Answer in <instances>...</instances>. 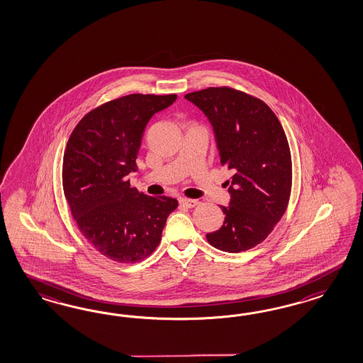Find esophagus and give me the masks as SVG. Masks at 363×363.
<instances>
[{
  "label": "esophagus",
  "mask_w": 363,
  "mask_h": 363,
  "mask_svg": "<svg viewBox=\"0 0 363 363\" xmlns=\"http://www.w3.org/2000/svg\"><path fill=\"white\" fill-rule=\"evenodd\" d=\"M178 202H179V205H181V206H185V208H189V209L196 208L198 203H199L197 199H189V198H179V199H178Z\"/></svg>",
  "instance_id": "esophagus-1"
}]
</instances>
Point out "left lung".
<instances>
[{
  "instance_id": "obj_1",
  "label": "left lung",
  "mask_w": 363,
  "mask_h": 363,
  "mask_svg": "<svg viewBox=\"0 0 363 363\" xmlns=\"http://www.w3.org/2000/svg\"><path fill=\"white\" fill-rule=\"evenodd\" d=\"M208 117L220 164L233 177L229 206L211 246L228 253L249 250L282 218L291 191V155L284 128L264 101L235 89L208 88L185 96Z\"/></svg>"
}]
</instances>
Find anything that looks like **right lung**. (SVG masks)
<instances>
[{
  "mask_svg": "<svg viewBox=\"0 0 363 363\" xmlns=\"http://www.w3.org/2000/svg\"><path fill=\"white\" fill-rule=\"evenodd\" d=\"M176 94H129L89 111L66 143L62 185L78 229L99 253L135 264L153 253L174 198L130 186L143 132Z\"/></svg>",
  "mask_w": 363,
  "mask_h": 363,
  "instance_id": "obj_1",
  "label": "right lung"
}]
</instances>
